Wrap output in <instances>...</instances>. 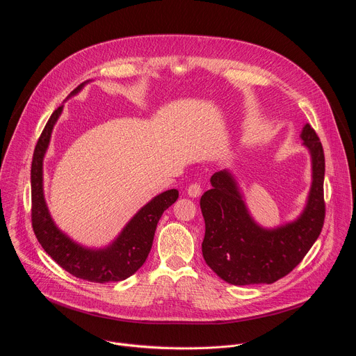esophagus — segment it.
<instances>
[{"mask_svg": "<svg viewBox=\"0 0 356 356\" xmlns=\"http://www.w3.org/2000/svg\"><path fill=\"white\" fill-rule=\"evenodd\" d=\"M187 194H188V197H193V198L198 197L201 194V186L198 183L190 184L188 188H187Z\"/></svg>", "mask_w": 356, "mask_h": 356, "instance_id": "obj_1", "label": "esophagus"}]
</instances>
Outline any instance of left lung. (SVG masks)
I'll use <instances>...</instances> for the list:
<instances>
[{"mask_svg": "<svg viewBox=\"0 0 356 356\" xmlns=\"http://www.w3.org/2000/svg\"><path fill=\"white\" fill-rule=\"evenodd\" d=\"M300 138L312 156V186L306 206L296 220L275 228L259 225L229 169L214 173L210 180L213 188L201 195L206 222L202 257L227 283L270 284L289 275L317 241L325 217L324 150L310 124L302 127Z\"/></svg>", "mask_w": 356, "mask_h": 356, "instance_id": "1", "label": "left lung"}]
</instances>
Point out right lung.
I'll return each instance as SVG.
<instances>
[{
	"label": "right lung",
	"mask_w": 356,
	"mask_h": 356,
	"mask_svg": "<svg viewBox=\"0 0 356 356\" xmlns=\"http://www.w3.org/2000/svg\"><path fill=\"white\" fill-rule=\"evenodd\" d=\"M87 83H81L67 98L80 92ZM62 111L63 106L50 115L33 152L31 168L33 232L47 255L70 275L94 283L125 280L145 264L154 242L156 225L163 211L179 198V191L176 188L163 191L146 202L120 235L104 248H87L73 241L55 224L43 193V159Z\"/></svg>",
	"instance_id": "right-lung-1"
}]
</instances>
